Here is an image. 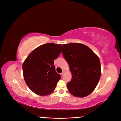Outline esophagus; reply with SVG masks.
<instances>
[{"mask_svg":"<svg viewBox=\"0 0 121 121\" xmlns=\"http://www.w3.org/2000/svg\"><path fill=\"white\" fill-rule=\"evenodd\" d=\"M61 75H62V76H63L64 75V72H63L62 73H61Z\"/></svg>","mask_w":121,"mask_h":121,"instance_id":"34e87169","label":"esophagus"}]
</instances>
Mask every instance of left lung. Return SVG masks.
Instances as JSON below:
<instances>
[{"label": "left lung", "mask_w": 121, "mask_h": 121, "mask_svg": "<svg viewBox=\"0 0 121 121\" xmlns=\"http://www.w3.org/2000/svg\"><path fill=\"white\" fill-rule=\"evenodd\" d=\"M63 56L72 73L70 82L67 83L70 93L82 97L94 90L100 79V61L96 54L87 46L72 43L63 44Z\"/></svg>", "instance_id": "1"}]
</instances>
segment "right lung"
<instances>
[{"mask_svg":"<svg viewBox=\"0 0 121 121\" xmlns=\"http://www.w3.org/2000/svg\"><path fill=\"white\" fill-rule=\"evenodd\" d=\"M62 44L48 43L35 49L23 63L24 80L34 93L46 96L53 92L60 74L55 70L54 60L62 52Z\"/></svg>","mask_w":121,"mask_h":121,"instance_id":"obj_1","label":"right lung"}]
</instances>
